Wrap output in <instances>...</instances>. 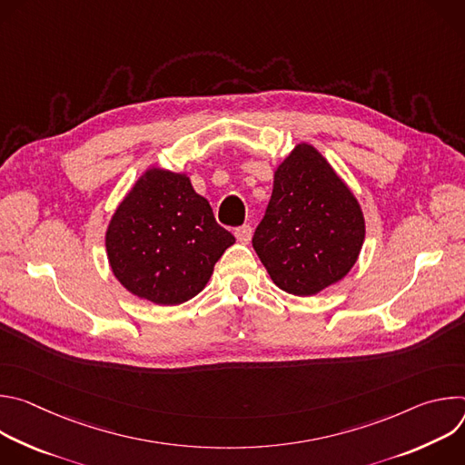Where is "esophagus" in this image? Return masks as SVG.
<instances>
[{"mask_svg": "<svg viewBox=\"0 0 465 465\" xmlns=\"http://www.w3.org/2000/svg\"><path fill=\"white\" fill-rule=\"evenodd\" d=\"M235 237H237V241H239V242L248 244V242H250V239H252V228H250L248 224L235 228Z\"/></svg>", "mask_w": 465, "mask_h": 465, "instance_id": "1", "label": "esophagus"}]
</instances>
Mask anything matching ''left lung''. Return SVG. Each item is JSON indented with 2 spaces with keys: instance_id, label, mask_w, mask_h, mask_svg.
Returning <instances> with one entry per match:
<instances>
[{
  "instance_id": "8db88e82",
  "label": "left lung",
  "mask_w": 465,
  "mask_h": 465,
  "mask_svg": "<svg viewBox=\"0 0 465 465\" xmlns=\"http://www.w3.org/2000/svg\"><path fill=\"white\" fill-rule=\"evenodd\" d=\"M364 233L351 189L312 145L300 143L274 173L252 244L282 291L312 296L351 271Z\"/></svg>"
}]
</instances>
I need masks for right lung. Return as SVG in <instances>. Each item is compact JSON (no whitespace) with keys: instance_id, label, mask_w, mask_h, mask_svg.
I'll list each match as a JSON object with an SVG mask.
<instances>
[{"instance_id":"right-lung-1","label":"right lung","mask_w":465,"mask_h":465,"mask_svg":"<svg viewBox=\"0 0 465 465\" xmlns=\"http://www.w3.org/2000/svg\"><path fill=\"white\" fill-rule=\"evenodd\" d=\"M104 241L112 272L128 292L178 305L206 287L235 237L217 224L187 174L151 167L117 206Z\"/></svg>"}]
</instances>
